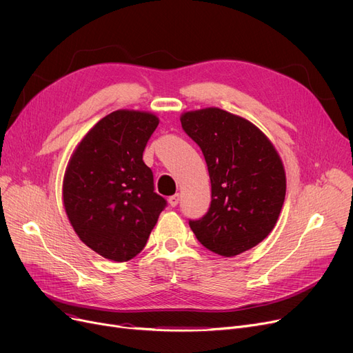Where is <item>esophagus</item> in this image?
<instances>
[{"label":"esophagus","mask_w":353,"mask_h":353,"mask_svg":"<svg viewBox=\"0 0 353 353\" xmlns=\"http://www.w3.org/2000/svg\"><path fill=\"white\" fill-rule=\"evenodd\" d=\"M179 200H180V196L179 194H174V196H170L169 197V205L172 208H176L179 205Z\"/></svg>","instance_id":"34e87169"}]
</instances>
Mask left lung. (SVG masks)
Returning a JSON list of instances; mask_svg holds the SVG:
<instances>
[{
  "instance_id": "8db88e82",
  "label": "left lung",
  "mask_w": 353,
  "mask_h": 353,
  "mask_svg": "<svg viewBox=\"0 0 353 353\" xmlns=\"http://www.w3.org/2000/svg\"><path fill=\"white\" fill-rule=\"evenodd\" d=\"M184 132L201 148L212 183L209 212L189 225L210 252L232 257L262 242L279 219L286 174L261 128L217 107L186 111Z\"/></svg>"
}]
</instances>
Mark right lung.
I'll return each mask as SVG.
<instances>
[{
  "mask_svg": "<svg viewBox=\"0 0 353 353\" xmlns=\"http://www.w3.org/2000/svg\"><path fill=\"white\" fill-rule=\"evenodd\" d=\"M157 125L148 111L116 110L90 128L67 164V217L81 242L108 261L137 256L165 208L143 161Z\"/></svg>",
  "mask_w": 353,
  "mask_h": 353,
  "instance_id": "add662e5",
  "label": "right lung"
}]
</instances>
